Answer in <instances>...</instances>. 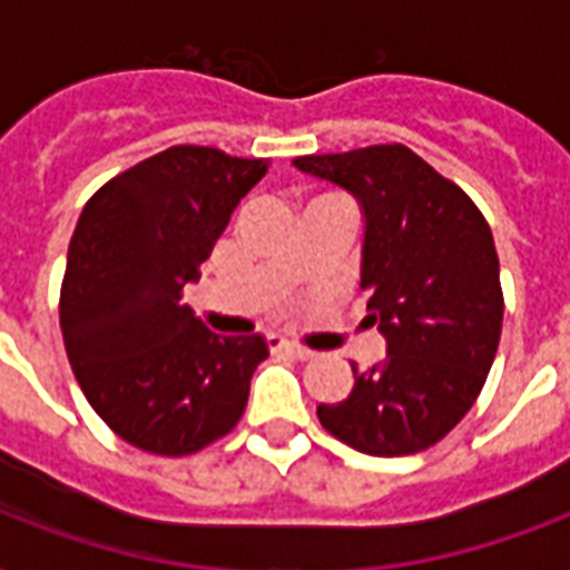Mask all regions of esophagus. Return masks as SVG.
<instances>
[{
  "label": "esophagus",
  "instance_id": "1",
  "mask_svg": "<svg viewBox=\"0 0 570 570\" xmlns=\"http://www.w3.org/2000/svg\"><path fill=\"white\" fill-rule=\"evenodd\" d=\"M268 346L272 348H281V352H289V355H295V357H311L313 352L311 348H304V346H298V343H289V340H284V337H268Z\"/></svg>",
  "mask_w": 570,
  "mask_h": 570
}]
</instances>
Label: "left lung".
Wrapping results in <instances>:
<instances>
[{"instance_id":"obj_1","label":"left lung","mask_w":570,"mask_h":570,"mask_svg":"<svg viewBox=\"0 0 570 570\" xmlns=\"http://www.w3.org/2000/svg\"><path fill=\"white\" fill-rule=\"evenodd\" d=\"M295 168L331 180L366 215L361 289L387 337V357L357 370L320 423L366 455H414L443 441L479 399L503 331L494 236L468 191L405 145L298 156Z\"/></svg>"}]
</instances>
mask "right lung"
<instances>
[{
    "mask_svg": "<svg viewBox=\"0 0 570 570\" xmlns=\"http://www.w3.org/2000/svg\"><path fill=\"white\" fill-rule=\"evenodd\" d=\"M268 165L168 147L100 186L76 222L58 298L67 361L102 423L138 450L191 455L248 405L266 337L213 334L180 298Z\"/></svg>",
    "mask_w": 570,
    "mask_h": 570,
    "instance_id": "right-lung-1",
    "label": "right lung"
}]
</instances>
